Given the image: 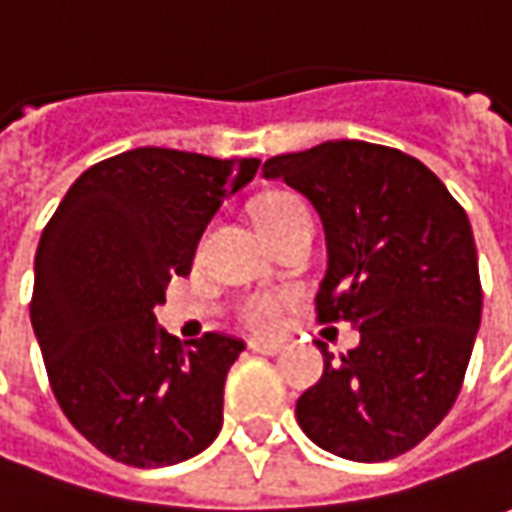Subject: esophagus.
Segmentation results:
<instances>
[{"mask_svg": "<svg viewBox=\"0 0 512 512\" xmlns=\"http://www.w3.org/2000/svg\"><path fill=\"white\" fill-rule=\"evenodd\" d=\"M249 348L255 354H280L283 351V343L280 340H249Z\"/></svg>", "mask_w": 512, "mask_h": 512, "instance_id": "1", "label": "esophagus"}]
</instances>
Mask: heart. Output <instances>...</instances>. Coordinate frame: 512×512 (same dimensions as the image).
Instances as JSON below:
<instances>
[{
    "instance_id": "1",
    "label": "heart",
    "mask_w": 512,
    "mask_h": 512,
    "mask_svg": "<svg viewBox=\"0 0 512 512\" xmlns=\"http://www.w3.org/2000/svg\"><path fill=\"white\" fill-rule=\"evenodd\" d=\"M306 203L300 201L297 195H289V192H274V195H266L263 201L255 206V218L260 232H269L274 223H280L289 212L300 209ZM291 294H280V291H263V294H249L238 303V320L249 331H257V334H274L277 328L283 326V314L289 309Z\"/></svg>"
}]
</instances>
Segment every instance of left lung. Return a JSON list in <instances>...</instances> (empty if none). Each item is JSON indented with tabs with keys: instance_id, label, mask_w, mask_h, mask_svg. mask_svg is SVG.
Listing matches in <instances>:
<instances>
[{
	"instance_id": "8db88e82",
	"label": "left lung",
	"mask_w": 512,
	"mask_h": 512,
	"mask_svg": "<svg viewBox=\"0 0 512 512\" xmlns=\"http://www.w3.org/2000/svg\"><path fill=\"white\" fill-rule=\"evenodd\" d=\"M263 175L303 192L326 226L317 320L360 328L340 360L317 343L326 368L297 399V422L343 459H394L453 408L482 323L465 209L414 155L368 141L274 155Z\"/></svg>"
}]
</instances>
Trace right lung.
I'll use <instances>...</instances> for the list:
<instances>
[{
	"mask_svg": "<svg viewBox=\"0 0 512 512\" xmlns=\"http://www.w3.org/2000/svg\"><path fill=\"white\" fill-rule=\"evenodd\" d=\"M257 167L138 147L93 164L47 221L30 323L64 416L121 465L184 462L221 431L223 382L246 345L218 331L181 345L152 309Z\"/></svg>",
	"mask_w": 512,
	"mask_h": 512,
	"instance_id": "right-lung-1",
	"label": "right lung"
}]
</instances>
